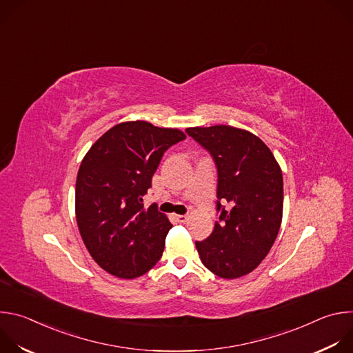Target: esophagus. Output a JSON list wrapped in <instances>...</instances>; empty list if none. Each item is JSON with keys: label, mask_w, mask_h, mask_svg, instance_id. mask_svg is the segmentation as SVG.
Wrapping results in <instances>:
<instances>
[{"label": "esophagus", "mask_w": 353, "mask_h": 353, "mask_svg": "<svg viewBox=\"0 0 353 353\" xmlns=\"http://www.w3.org/2000/svg\"><path fill=\"white\" fill-rule=\"evenodd\" d=\"M176 219H177V222H180V223H184V222H187L188 216H187V215H176Z\"/></svg>", "instance_id": "34e87169"}]
</instances>
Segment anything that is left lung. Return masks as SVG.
<instances>
[{
    "label": "left lung",
    "instance_id": "left-lung-1",
    "mask_svg": "<svg viewBox=\"0 0 353 353\" xmlns=\"http://www.w3.org/2000/svg\"><path fill=\"white\" fill-rule=\"evenodd\" d=\"M185 132L208 150L218 169L221 222L208 239L195 241L199 259L219 278L247 275L267 257L278 236L282 170L271 149L250 131L221 124L191 127Z\"/></svg>",
    "mask_w": 353,
    "mask_h": 353
}]
</instances>
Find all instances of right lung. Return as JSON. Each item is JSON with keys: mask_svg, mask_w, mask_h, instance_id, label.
Here are the masks:
<instances>
[{"mask_svg": "<svg viewBox=\"0 0 353 353\" xmlns=\"http://www.w3.org/2000/svg\"><path fill=\"white\" fill-rule=\"evenodd\" d=\"M177 128L125 121L100 137L81 162L75 215L92 259L106 272L134 279L154 268L172 229L157 205L143 208L165 150L183 141Z\"/></svg>", "mask_w": 353, "mask_h": 353, "instance_id": "add662e5", "label": "right lung"}]
</instances>
